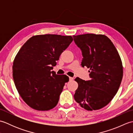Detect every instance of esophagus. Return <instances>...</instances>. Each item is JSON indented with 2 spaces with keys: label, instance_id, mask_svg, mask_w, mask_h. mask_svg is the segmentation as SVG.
Listing matches in <instances>:
<instances>
[{
  "label": "esophagus",
  "instance_id": "obj_1",
  "mask_svg": "<svg viewBox=\"0 0 133 133\" xmlns=\"http://www.w3.org/2000/svg\"><path fill=\"white\" fill-rule=\"evenodd\" d=\"M73 79H74V78H72V77H69V80L70 81H72Z\"/></svg>",
  "mask_w": 133,
  "mask_h": 133
}]
</instances>
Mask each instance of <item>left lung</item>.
Here are the masks:
<instances>
[{"label": "left lung", "instance_id": "8db88e82", "mask_svg": "<svg viewBox=\"0 0 133 133\" xmlns=\"http://www.w3.org/2000/svg\"><path fill=\"white\" fill-rule=\"evenodd\" d=\"M82 53L81 65L90 69V80L75 79L78 83L74 97L88 111L99 110L109 104L117 94L123 77L120 56L111 40L94 34L73 36Z\"/></svg>", "mask_w": 133, "mask_h": 133}]
</instances>
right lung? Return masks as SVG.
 <instances>
[{
  "mask_svg": "<svg viewBox=\"0 0 133 133\" xmlns=\"http://www.w3.org/2000/svg\"><path fill=\"white\" fill-rule=\"evenodd\" d=\"M72 41L71 36H33L17 54L13 63V79L19 95L30 107L47 111L58 104L69 78L56 74L51 70Z\"/></svg>",
  "mask_w": 133,
  "mask_h": 133,
  "instance_id": "right-lung-1",
  "label": "right lung"
}]
</instances>
